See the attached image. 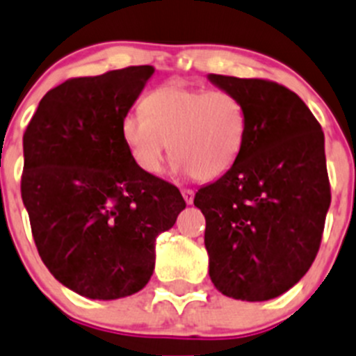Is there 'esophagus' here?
Wrapping results in <instances>:
<instances>
[{"label": "esophagus", "mask_w": 356, "mask_h": 356, "mask_svg": "<svg viewBox=\"0 0 356 356\" xmlns=\"http://www.w3.org/2000/svg\"><path fill=\"white\" fill-rule=\"evenodd\" d=\"M182 198L186 200V203H188V205H191L193 203V200H195V191H191V189H182Z\"/></svg>", "instance_id": "esophagus-1"}]
</instances>
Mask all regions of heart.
<instances>
[{
  "label": "heart",
  "instance_id": "heart-1",
  "mask_svg": "<svg viewBox=\"0 0 356 356\" xmlns=\"http://www.w3.org/2000/svg\"><path fill=\"white\" fill-rule=\"evenodd\" d=\"M143 113L122 120V139L134 163L149 175L163 170L170 153L174 167L200 181L226 174L240 154L247 134V111L226 90L163 85L143 101Z\"/></svg>",
  "mask_w": 356,
  "mask_h": 356
}]
</instances>
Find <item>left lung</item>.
I'll return each mask as SVG.
<instances>
[{"label": "left lung", "instance_id": "8db88e82", "mask_svg": "<svg viewBox=\"0 0 356 356\" xmlns=\"http://www.w3.org/2000/svg\"><path fill=\"white\" fill-rule=\"evenodd\" d=\"M247 111L233 167L198 189L209 275L240 301H270L294 287L320 248L330 186L325 137L298 94L266 79L209 74Z\"/></svg>", "mask_w": 356, "mask_h": 356}]
</instances>
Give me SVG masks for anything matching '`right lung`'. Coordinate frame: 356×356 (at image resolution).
<instances>
[{"mask_svg": "<svg viewBox=\"0 0 356 356\" xmlns=\"http://www.w3.org/2000/svg\"><path fill=\"white\" fill-rule=\"evenodd\" d=\"M153 65L72 78L40 101L24 134L20 191L34 243L55 280L113 301L154 271V241L186 209L181 191L134 163L122 120Z\"/></svg>", "mask_w": 356, "mask_h": 356, "instance_id": "add662e5", "label": "right lung"}]
</instances>
